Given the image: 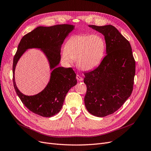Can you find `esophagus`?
<instances>
[{
  "mask_svg": "<svg viewBox=\"0 0 151 151\" xmlns=\"http://www.w3.org/2000/svg\"><path fill=\"white\" fill-rule=\"evenodd\" d=\"M76 79H77V80L78 81H82L83 80V78L82 77H81L80 75H76Z\"/></svg>",
  "mask_w": 151,
  "mask_h": 151,
  "instance_id": "esophagus-1",
  "label": "esophagus"
}]
</instances>
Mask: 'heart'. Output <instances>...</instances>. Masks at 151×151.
Segmentation results:
<instances>
[{
    "mask_svg": "<svg viewBox=\"0 0 151 151\" xmlns=\"http://www.w3.org/2000/svg\"><path fill=\"white\" fill-rule=\"evenodd\" d=\"M106 44L104 37L99 34H80L70 37L66 42L61 59L66 64L76 60L77 66L83 70H91L101 63L106 52Z\"/></svg>",
    "mask_w": 151,
    "mask_h": 151,
    "instance_id": "1",
    "label": "heart"
}]
</instances>
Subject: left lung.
<instances>
[{
    "label": "left lung",
    "mask_w": 151,
    "mask_h": 151,
    "mask_svg": "<svg viewBox=\"0 0 151 151\" xmlns=\"http://www.w3.org/2000/svg\"><path fill=\"white\" fill-rule=\"evenodd\" d=\"M88 27L104 35L107 55L96 68L84 73L85 104L92 115L104 117L114 113L131 96L136 63L130 43L116 28L111 25Z\"/></svg>",
    "instance_id": "1"
}]
</instances>
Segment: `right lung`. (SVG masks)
<instances>
[{
  "label": "right lung",
  "mask_w": 151,
  "mask_h": 151,
  "mask_svg": "<svg viewBox=\"0 0 151 151\" xmlns=\"http://www.w3.org/2000/svg\"><path fill=\"white\" fill-rule=\"evenodd\" d=\"M75 27L69 24L39 26L21 39L13 61L14 86L22 102L33 113L46 118L57 114L63 106L67 93L76 85V75L73 69L58 66L61 45ZM31 48L40 49L46 57L52 72L46 88L37 95L28 96L22 93L16 86L14 70L21 56Z\"/></svg>",
  "instance_id": "add662e5"
}]
</instances>
